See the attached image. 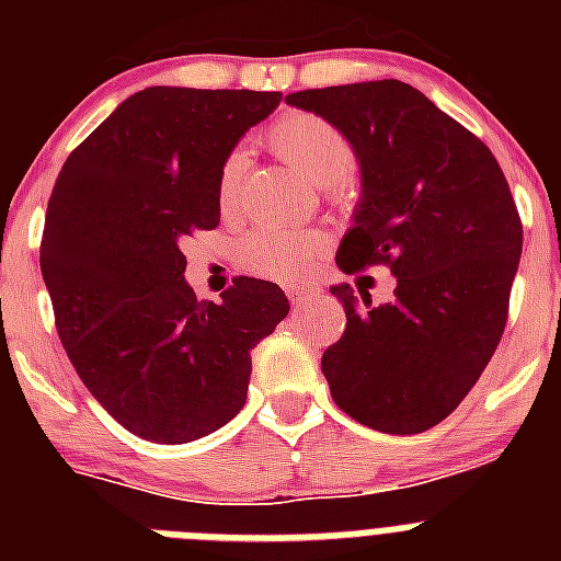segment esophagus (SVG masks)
<instances>
[{"label": "esophagus", "mask_w": 561, "mask_h": 561, "mask_svg": "<svg viewBox=\"0 0 561 561\" xmlns=\"http://www.w3.org/2000/svg\"><path fill=\"white\" fill-rule=\"evenodd\" d=\"M311 295H314V289H306V286H291L289 289L291 306H295V309H304V306L309 304Z\"/></svg>", "instance_id": "1"}]
</instances>
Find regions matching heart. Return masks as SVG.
<instances>
[{
    "label": "heart",
    "instance_id": "obj_1",
    "mask_svg": "<svg viewBox=\"0 0 561 561\" xmlns=\"http://www.w3.org/2000/svg\"><path fill=\"white\" fill-rule=\"evenodd\" d=\"M266 142L284 162L306 173L311 182L329 187L334 196H351V168H354V148L348 137L331 121L311 112H286L277 117L266 131ZM247 157L232 151L216 173V205L221 216H236L244 196ZM325 238L317 230H275L261 227L241 238L238 255L257 275L272 280L295 284L309 275L314 257L323 252Z\"/></svg>",
    "mask_w": 561,
    "mask_h": 561
}]
</instances>
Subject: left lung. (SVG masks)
I'll list each match as a JSON object with an SVG mask.
<instances>
[{
    "mask_svg": "<svg viewBox=\"0 0 561 561\" xmlns=\"http://www.w3.org/2000/svg\"><path fill=\"white\" fill-rule=\"evenodd\" d=\"M286 103L334 123L359 160L336 266L396 275L385 306L331 286L348 317L323 354L331 399L379 433H424L466 399L503 336L523 252L508 182L485 142L410 83L304 89Z\"/></svg>",
    "mask_w": 561,
    "mask_h": 561,
    "instance_id": "obj_1",
    "label": "left lung"
}]
</instances>
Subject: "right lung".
I'll return each mask as SVG.
<instances>
[{
  "instance_id": "right-lung-1",
  "label": "right lung",
  "mask_w": 561,
  "mask_h": 561,
  "mask_svg": "<svg viewBox=\"0 0 561 561\" xmlns=\"http://www.w3.org/2000/svg\"><path fill=\"white\" fill-rule=\"evenodd\" d=\"M280 92L148 87L69 153L47 202L42 275L72 368L153 444L216 433L244 408L252 348L289 314L284 289L236 277L196 300L182 241L219 227L216 173Z\"/></svg>"
}]
</instances>
